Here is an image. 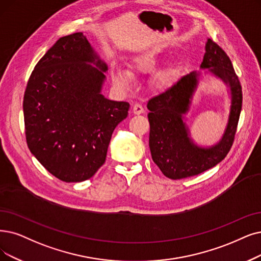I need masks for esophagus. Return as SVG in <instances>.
I'll list each match as a JSON object with an SVG mask.
<instances>
[{
  "label": "esophagus",
  "mask_w": 261,
  "mask_h": 261,
  "mask_svg": "<svg viewBox=\"0 0 261 261\" xmlns=\"http://www.w3.org/2000/svg\"><path fill=\"white\" fill-rule=\"evenodd\" d=\"M133 112L135 114H141L144 112V109L143 107L140 105V103H135V105L133 106Z\"/></svg>",
  "instance_id": "esophagus-1"
}]
</instances>
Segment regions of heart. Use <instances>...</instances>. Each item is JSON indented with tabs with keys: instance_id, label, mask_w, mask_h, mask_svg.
<instances>
[{
	"instance_id": "obj_1",
	"label": "heart",
	"mask_w": 261,
	"mask_h": 261,
	"mask_svg": "<svg viewBox=\"0 0 261 261\" xmlns=\"http://www.w3.org/2000/svg\"><path fill=\"white\" fill-rule=\"evenodd\" d=\"M158 64V57L154 54H147L143 56L136 57L129 63L130 71L119 65L111 66V79L114 85L121 89H128L134 81V75L147 74V72L154 69ZM175 71L172 68H167L159 71L154 77V82L159 87H166L173 80Z\"/></svg>"
}]
</instances>
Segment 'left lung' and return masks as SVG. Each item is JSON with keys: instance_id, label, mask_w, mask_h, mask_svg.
Listing matches in <instances>:
<instances>
[{"instance_id": "8db88e82", "label": "left lung", "mask_w": 261, "mask_h": 261, "mask_svg": "<svg viewBox=\"0 0 261 261\" xmlns=\"http://www.w3.org/2000/svg\"><path fill=\"white\" fill-rule=\"evenodd\" d=\"M221 78L230 89L231 106L220 142L210 148L196 145L190 138L184 114L190 110L200 72L192 71L173 82L161 94L149 99V145L153 162L172 180L199 174L221 163L230 151L242 108L241 83L226 52L211 38L205 44L200 65Z\"/></svg>"}]
</instances>
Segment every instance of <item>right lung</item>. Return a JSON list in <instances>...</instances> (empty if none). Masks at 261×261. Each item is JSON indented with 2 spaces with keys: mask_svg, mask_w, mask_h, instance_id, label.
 <instances>
[{
  "mask_svg": "<svg viewBox=\"0 0 261 261\" xmlns=\"http://www.w3.org/2000/svg\"><path fill=\"white\" fill-rule=\"evenodd\" d=\"M106 70L78 32L58 39L29 78L23 97L28 147L61 181L92 178L106 161L114 128L127 117L128 102L101 95Z\"/></svg>",
  "mask_w": 261,
  "mask_h": 261,
  "instance_id": "add662e5",
  "label": "right lung"
}]
</instances>
